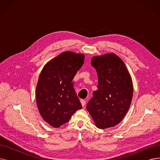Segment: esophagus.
<instances>
[{"label":"esophagus","mask_w":160,"mask_h":160,"mask_svg":"<svg viewBox=\"0 0 160 160\" xmlns=\"http://www.w3.org/2000/svg\"><path fill=\"white\" fill-rule=\"evenodd\" d=\"M80 102H81L82 106L83 107H84L85 105H86V101H85V100H81Z\"/></svg>","instance_id":"34e87169"}]
</instances>
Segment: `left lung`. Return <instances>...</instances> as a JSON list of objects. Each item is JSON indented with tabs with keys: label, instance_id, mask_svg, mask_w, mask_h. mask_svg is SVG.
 <instances>
[{
	"label": "left lung",
	"instance_id": "8db88e82",
	"mask_svg": "<svg viewBox=\"0 0 160 160\" xmlns=\"http://www.w3.org/2000/svg\"><path fill=\"white\" fill-rule=\"evenodd\" d=\"M98 76V90L86 108L96 127L105 129L118 124L127 114L132 96L130 75L121 59L115 54L92 58Z\"/></svg>",
	"mask_w": 160,
	"mask_h": 160
}]
</instances>
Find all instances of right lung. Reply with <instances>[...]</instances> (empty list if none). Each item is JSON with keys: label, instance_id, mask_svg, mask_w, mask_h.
Returning <instances> with one entry per match:
<instances>
[{"label": "right lung", "instance_id": "right-lung-1", "mask_svg": "<svg viewBox=\"0 0 160 160\" xmlns=\"http://www.w3.org/2000/svg\"><path fill=\"white\" fill-rule=\"evenodd\" d=\"M84 55L63 52L47 63L41 71L36 87V101L43 119L55 128L69 121L82 109L72 85Z\"/></svg>", "mask_w": 160, "mask_h": 160}]
</instances>
